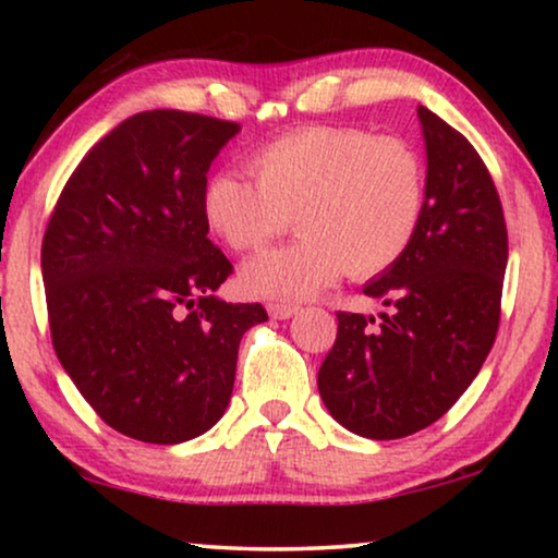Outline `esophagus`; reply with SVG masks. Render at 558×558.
<instances>
[{"label":"esophagus","mask_w":558,"mask_h":558,"mask_svg":"<svg viewBox=\"0 0 558 558\" xmlns=\"http://www.w3.org/2000/svg\"><path fill=\"white\" fill-rule=\"evenodd\" d=\"M266 310H269V315H271L274 319H289L292 315H296V310H300V307H296V304L271 302L269 307H266Z\"/></svg>","instance_id":"esophagus-1"}]
</instances>
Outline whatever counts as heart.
<instances>
[{
	"label": "heart",
	"instance_id": "heart-1",
	"mask_svg": "<svg viewBox=\"0 0 558 558\" xmlns=\"http://www.w3.org/2000/svg\"><path fill=\"white\" fill-rule=\"evenodd\" d=\"M256 180L220 170L205 182V226L233 251H258L292 226L302 239L251 258L246 292L304 300L342 271L371 279L414 243L426 208V167L399 136L307 126L266 142L248 159Z\"/></svg>",
	"mask_w": 558,
	"mask_h": 558
}]
</instances>
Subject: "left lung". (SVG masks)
Listing matches in <instances>:
<instances>
[{"instance_id":"1","label":"left lung","mask_w":558,"mask_h":558,"mask_svg":"<svg viewBox=\"0 0 558 558\" xmlns=\"http://www.w3.org/2000/svg\"><path fill=\"white\" fill-rule=\"evenodd\" d=\"M426 208L401 262L363 287L380 319L338 312L317 373L327 411L368 439H401L445 416L483 368L500 325L508 228L475 147L424 106Z\"/></svg>"}]
</instances>
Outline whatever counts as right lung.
Returning a JSON list of instances; mask_svg holds the SVG:
<instances>
[{
  "instance_id": "add662e5",
  "label": "right lung",
  "mask_w": 558,
  "mask_h": 558,
  "mask_svg": "<svg viewBox=\"0 0 558 558\" xmlns=\"http://www.w3.org/2000/svg\"><path fill=\"white\" fill-rule=\"evenodd\" d=\"M241 132L203 113L142 111L68 178L43 239L52 348L111 429L149 445L201 437L231 401L239 342L262 304L216 289L233 266L208 239L210 162Z\"/></svg>"
}]
</instances>
